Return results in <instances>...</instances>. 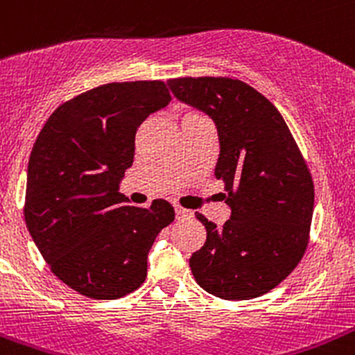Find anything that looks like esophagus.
<instances>
[{"instance_id":"1","label":"esophagus","mask_w":355,"mask_h":355,"mask_svg":"<svg viewBox=\"0 0 355 355\" xmlns=\"http://www.w3.org/2000/svg\"><path fill=\"white\" fill-rule=\"evenodd\" d=\"M175 214H177L178 217H190L192 216V210H187V209H184V207H175Z\"/></svg>"}]
</instances>
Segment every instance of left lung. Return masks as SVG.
<instances>
[{
    "label": "left lung",
    "instance_id": "left-lung-1",
    "mask_svg": "<svg viewBox=\"0 0 355 355\" xmlns=\"http://www.w3.org/2000/svg\"><path fill=\"white\" fill-rule=\"evenodd\" d=\"M168 85L216 124V178L231 207L222 227L197 214L207 239L190 258L193 278L222 300L258 298L305 254L315 198L309 166L278 109L243 80L182 77Z\"/></svg>",
    "mask_w": 355,
    "mask_h": 355
}]
</instances>
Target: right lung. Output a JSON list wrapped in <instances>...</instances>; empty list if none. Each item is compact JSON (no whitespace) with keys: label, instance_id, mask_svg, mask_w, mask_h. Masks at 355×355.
Returning a JSON list of instances; mask_svg holds the SVG:
<instances>
[{"label":"right lung","instance_id":"1","mask_svg":"<svg viewBox=\"0 0 355 355\" xmlns=\"http://www.w3.org/2000/svg\"><path fill=\"white\" fill-rule=\"evenodd\" d=\"M170 101L162 80L99 85L58 106L35 141L26 227L53 275L84 297L116 300L141 286L148 252L175 219L163 198L141 209L119 192L139 124Z\"/></svg>","mask_w":355,"mask_h":355}]
</instances>
